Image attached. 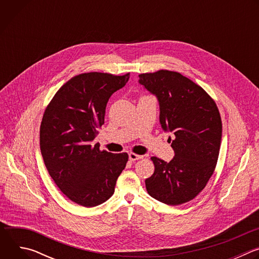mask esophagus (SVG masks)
Segmentation results:
<instances>
[{
  "label": "esophagus",
  "mask_w": 259,
  "mask_h": 259,
  "mask_svg": "<svg viewBox=\"0 0 259 259\" xmlns=\"http://www.w3.org/2000/svg\"><path fill=\"white\" fill-rule=\"evenodd\" d=\"M143 158V156H141V155H137V154H134V153H130L129 154V159H130V161H132V162H134V161H136V160H140V159H142Z\"/></svg>",
  "instance_id": "34e87169"
}]
</instances>
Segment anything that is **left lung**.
Segmentation results:
<instances>
[{
  "label": "left lung",
  "instance_id": "1",
  "mask_svg": "<svg viewBox=\"0 0 259 259\" xmlns=\"http://www.w3.org/2000/svg\"><path fill=\"white\" fill-rule=\"evenodd\" d=\"M139 83L160 102V122L174 133L170 162L152 157L155 172L145 179L149 195L167 205L195 199L212 176L219 155L223 123L213 98L177 71L140 73Z\"/></svg>",
  "mask_w": 259,
  "mask_h": 259
}]
</instances>
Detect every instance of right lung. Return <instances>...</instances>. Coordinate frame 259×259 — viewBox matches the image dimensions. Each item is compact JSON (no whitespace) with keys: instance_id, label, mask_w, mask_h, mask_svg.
<instances>
[{"instance_id":"add662e5","label":"right lung","mask_w":259,"mask_h":259,"mask_svg":"<svg viewBox=\"0 0 259 259\" xmlns=\"http://www.w3.org/2000/svg\"><path fill=\"white\" fill-rule=\"evenodd\" d=\"M129 76L80 73L59 88L45 109L40 127L45 166L58 189L81 206L94 207L112 197L128 162L127 153L101 151L93 139L104 124L109 97Z\"/></svg>"}]
</instances>
